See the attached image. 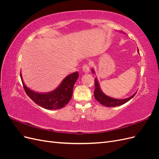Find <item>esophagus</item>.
<instances>
[{
	"instance_id": "1",
	"label": "esophagus",
	"mask_w": 159,
	"mask_h": 159,
	"mask_svg": "<svg viewBox=\"0 0 159 159\" xmlns=\"http://www.w3.org/2000/svg\"><path fill=\"white\" fill-rule=\"evenodd\" d=\"M82 70L84 71V74H88L89 72V66L88 64H85L83 68H82Z\"/></svg>"
}]
</instances>
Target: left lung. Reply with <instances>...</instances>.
Wrapping results in <instances>:
<instances>
[{"label": "left lung", "instance_id": "8db88e82", "mask_svg": "<svg viewBox=\"0 0 159 159\" xmlns=\"http://www.w3.org/2000/svg\"><path fill=\"white\" fill-rule=\"evenodd\" d=\"M137 51L139 54V50H137ZM91 71H92L93 74H95V71L93 68L91 69ZM136 93L137 92H135L131 96H130V97L125 99H116V98L109 97V96L105 95L103 92L102 90L101 89L98 78H95V91H94L95 98L96 100L98 101L101 104L103 105V106L111 107H117V106H119V105H123L124 103L129 102V100H131L134 96L135 95Z\"/></svg>", "mask_w": 159, "mask_h": 159}]
</instances>
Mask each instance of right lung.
I'll return each mask as SVG.
<instances>
[{
	"label": "right lung",
	"mask_w": 159,
	"mask_h": 159,
	"mask_svg": "<svg viewBox=\"0 0 159 159\" xmlns=\"http://www.w3.org/2000/svg\"><path fill=\"white\" fill-rule=\"evenodd\" d=\"M78 77V71L72 73L67 75L55 89L47 93H39L27 87L24 83L20 72L23 87L28 97L37 105L48 110L60 109L69 103L72 97L74 84Z\"/></svg>",
	"instance_id": "add662e5"
}]
</instances>
